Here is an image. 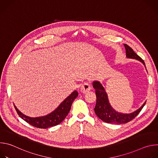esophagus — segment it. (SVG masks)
Masks as SVG:
<instances>
[{
	"instance_id": "1",
	"label": "esophagus",
	"mask_w": 158,
	"mask_h": 158,
	"mask_svg": "<svg viewBox=\"0 0 158 158\" xmlns=\"http://www.w3.org/2000/svg\"><path fill=\"white\" fill-rule=\"evenodd\" d=\"M90 89H91V87L89 85L88 83H84V84H82V85L81 86V92L82 93H87V92H89L90 91Z\"/></svg>"
}]
</instances>
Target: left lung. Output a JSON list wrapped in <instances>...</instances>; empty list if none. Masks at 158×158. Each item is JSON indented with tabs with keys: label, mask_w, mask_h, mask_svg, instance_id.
Returning a JSON list of instances; mask_svg holds the SVG:
<instances>
[{
	"label": "left lung",
	"mask_w": 158,
	"mask_h": 158,
	"mask_svg": "<svg viewBox=\"0 0 158 158\" xmlns=\"http://www.w3.org/2000/svg\"><path fill=\"white\" fill-rule=\"evenodd\" d=\"M126 49V57L129 59H136L143 64L145 66L144 60L136 53L133 50L126 44H124ZM94 89L96 90V104L94 108V112L97 116L107 123L121 124L127 123L132 120L136 117L144 106L146 102L136 110H135L131 113H122L116 111L112 107L109 103L108 96L103 85L98 81H94L93 82Z\"/></svg>",
	"instance_id": "1"
}]
</instances>
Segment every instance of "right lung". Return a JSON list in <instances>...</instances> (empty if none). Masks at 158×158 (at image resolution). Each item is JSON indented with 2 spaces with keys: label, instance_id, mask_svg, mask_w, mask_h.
Instances as JSON below:
<instances>
[{
  "label": "right lung",
  "instance_id": "add662e5",
  "mask_svg": "<svg viewBox=\"0 0 158 158\" xmlns=\"http://www.w3.org/2000/svg\"><path fill=\"white\" fill-rule=\"evenodd\" d=\"M77 91H73L51 113L43 116L31 118L24 114L14 105L19 116L29 124L41 129H47L60 124L68 114L74 100L77 97Z\"/></svg>",
  "mask_w": 158,
  "mask_h": 158
}]
</instances>
